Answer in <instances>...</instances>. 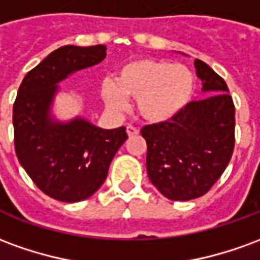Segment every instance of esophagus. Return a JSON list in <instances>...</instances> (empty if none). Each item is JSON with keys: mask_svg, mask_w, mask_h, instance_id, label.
<instances>
[{"mask_svg": "<svg viewBox=\"0 0 260 260\" xmlns=\"http://www.w3.org/2000/svg\"><path fill=\"white\" fill-rule=\"evenodd\" d=\"M126 134H128V136H136L139 135V129L135 128V126H132V125H128L126 126Z\"/></svg>", "mask_w": 260, "mask_h": 260, "instance_id": "obj_1", "label": "esophagus"}]
</instances>
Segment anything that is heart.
<instances>
[{
  "label": "heart",
  "instance_id": "heart-1",
  "mask_svg": "<svg viewBox=\"0 0 260 260\" xmlns=\"http://www.w3.org/2000/svg\"><path fill=\"white\" fill-rule=\"evenodd\" d=\"M108 107H126V99H136L142 118L153 124L166 122L184 110L195 93V76L188 67L166 59L139 58L124 64L115 80H104L100 89Z\"/></svg>",
  "mask_w": 260,
  "mask_h": 260
}]
</instances>
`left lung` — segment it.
I'll return each instance as SVG.
<instances>
[{"label":"left lung","mask_w":260,"mask_h":260,"mask_svg":"<svg viewBox=\"0 0 260 260\" xmlns=\"http://www.w3.org/2000/svg\"><path fill=\"white\" fill-rule=\"evenodd\" d=\"M195 68L202 90L213 94L141 131L147 143V175L171 201H191L209 192L234 152L235 107L227 83L201 59H195Z\"/></svg>","instance_id":"1"}]
</instances>
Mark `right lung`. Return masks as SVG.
<instances>
[{
	"label": "right lung",
	"mask_w": 260,
	"mask_h": 260,
	"mask_svg": "<svg viewBox=\"0 0 260 260\" xmlns=\"http://www.w3.org/2000/svg\"><path fill=\"white\" fill-rule=\"evenodd\" d=\"M106 58V46H64L27 72L14 103L15 152L37 188L53 199L80 202L103 185L108 167L128 139L125 126L103 129L85 118L51 117L58 83Z\"/></svg>",
	"instance_id": "1"
}]
</instances>
